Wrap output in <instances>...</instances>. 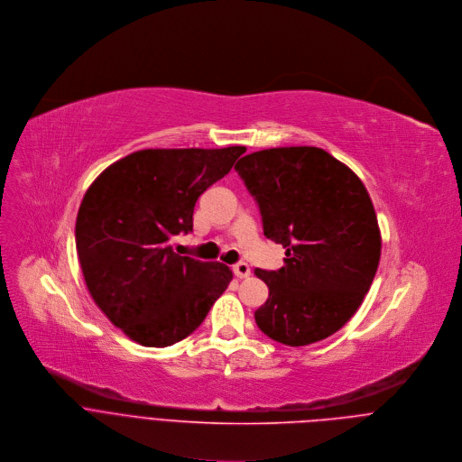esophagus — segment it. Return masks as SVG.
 <instances>
[{
  "mask_svg": "<svg viewBox=\"0 0 462 462\" xmlns=\"http://www.w3.org/2000/svg\"><path fill=\"white\" fill-rule=\"evenodd\" d=\"M233 271L235 274L238 276V279H247V276L251 274V267L245 263V262H238L233 265Z\"/></svg>",
  "mask_w": 462,
  "mask_h": 462,
  "instance_id": "34e87169",
  "label": "esophagus"
}]
</instances>
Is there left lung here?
<instances>
[{
    "mask_svg": "<svg viewBox=\"0 0 462 462\" xmlns=\"http://www.w3.org/2000/svg\"><path fill=\"white\" fill-rule=\"evenodd\" d=\"M256 199L263 235L286 247L284 267L254 269L269 288L256 326L286 346L338 331L358 310L381 260V229L362 180L319 147H274L235 165Z\"/></svg>",
    "mask_w": 462,
    "mask_h": 462,
    "instance_id": "1",
    "label": "left lung"
}]
</instances>
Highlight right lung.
Returning a JSON list of instances; mask_svg holds the SVG:
<instances>
[{
    "label": "right lung",
    "instance_id": "1",
    "mask_svg": "<svg viewBox=\"0 0 462 462\" xmlns=\"http://www.w3.org/2000/svg\"><path fill=\"white\" fill-rule=\"evenodd\" d=\"M244 152L242 145L142 149L90 183L76 217L81 273L92 300L131 340L180 342L227 290L226 263L180 256L171 240L193 231L199 197Z\"/></svg>",
    "mask_w": 462,
    "mask_h": 462
}]
</instances>
